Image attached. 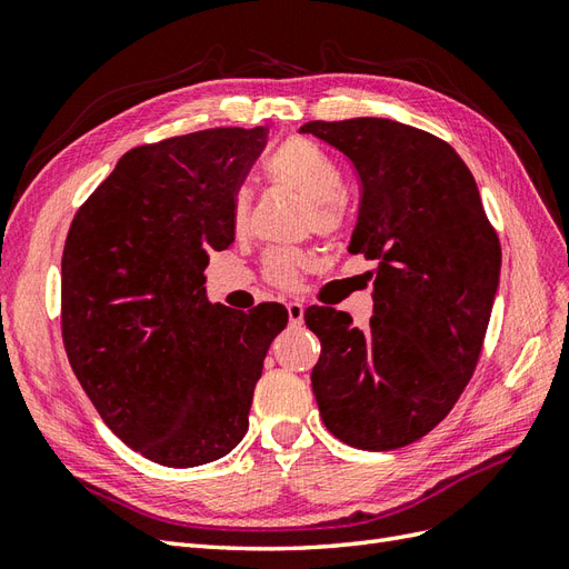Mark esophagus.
<instances>
[{
	"label": "esophagus",
	"instance_id": "obj_1",
	"mask_svg": "<svg viewBox=\"0 0 569 569\" xmlns=\"http://www.w3.org/2000/svg\"><path fill=\"white\" fill-rule=\"evenodd\" d=\"M286 310H288L290 325H300L302 319H305V305H302V302H298V300H290V302H286Z\"/></svg>",
	"mask_w": 569,
	"mask_h": 569
}]
</instances>
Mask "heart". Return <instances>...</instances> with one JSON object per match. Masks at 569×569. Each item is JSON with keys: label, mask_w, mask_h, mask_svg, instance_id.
I'll list each match as a JSON object with an SVG mask.
<instances>
[{"label": "heart", "mask_w": 569, "mask_h": 569, "mask_svg": "<svg viewBox=\"0 0 569 569\" xmlns=\"http://www.w3.org/2000/svg\"><path fill=\"white\" fill-rule=\"evenodd\" d=\"M267 170L276 182L290 184L310 201L308 226L319 236H337L343 228V172L337 160L327 156L317 143L308 139H288L276 149ZM252 194L247 187H240L232 197V223L244 230L250 223ZM305 257L296 250H273L264 257L267 281L281 288H296L300 283V271Z\"/></svg>", "instance_id": "b5f03b06"}]
</instances>
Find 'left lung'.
<instances>
[{"label": "left lung", "instance_id": "1", "mask_svg": "<svg viewBox=\"0 0 569 569\" xmlns=\"http://www.w3.org/2000/svg\"><path fill=\"white\" fill-rule=\"evenodd\" d=\"M351 160L360 213L348 252L377 261L370 329L333 308L305 310L322 356L312 391L341 442L389 451L455 409L483 348L500 240L471 170L442 139L382 118L300 127Z\"/></svg>", "mask_w": 569, "mask_h": 569}]
</instances>
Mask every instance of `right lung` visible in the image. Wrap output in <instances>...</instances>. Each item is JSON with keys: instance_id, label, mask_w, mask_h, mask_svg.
<instances>
[{"instance_id": "add662e5", "label": "right lung", "mask_w": 569, "mask_h": 569, "mask_svg": "<svg viewBox=\"0 0 569 569\" xmlns=\"http://www.w3.org/2000/svg\"><path fill=\"white\" fill-rule=\"evenodd\" d=\"M267 129L216 127L127 151L81 203L62 254V341L106 426L146 459H221L250 426L279 302H209L211 250L236 240L232 197Z\"/></svg>"}]
</instances>
